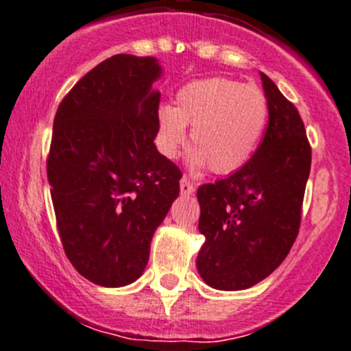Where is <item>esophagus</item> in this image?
Instances as JSON below:
<instances>
[{"label": "esophagus", "mask_w": 351, "mask_h": 351, "mask_svg": "<svg viewBox=\"0 0 351 351\" xmlns=\"http://www.w3.org/2000/svg\"><path fill=\"white\" fill-rule=\"evenodd\" d=\"M194 191H196L194 184L191 182L187 177H182V179H180V194H182V196H191Z\"/></svg>", "instance_id": "esophagus-1"}]
</instances>
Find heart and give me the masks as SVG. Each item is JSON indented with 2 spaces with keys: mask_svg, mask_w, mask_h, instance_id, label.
<instances>
[{
  "mask_svg": "<svg viewBox=\"0 0 351 351\" xmlns=\"http://www.w3.org/2000/svg\"><path fill=\"white\" fill-rule=\"evenodd\" d=\"M267 118L269 104L255 86L228 77L197 79L177 91L176 106H158L157 145L162 155L176 158L191 126L196 147L187 155L189 167L211 165L218 174H230L250 160Z\"/></svg>",
  "mask_w": 351,
  "mask_h": 351,
  "instance_id": "heart-1",
  "label": "heart"
}]
</instances>
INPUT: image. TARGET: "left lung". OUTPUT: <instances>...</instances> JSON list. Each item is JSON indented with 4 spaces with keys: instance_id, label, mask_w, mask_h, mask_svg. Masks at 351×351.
<instances>
[{
    "instance_id": "obj_1",
    "label": "left lung",
    "mask_w": 351,
    "mask_h": 351,
    "mask_svg": "<svg viewBox=\"0 0 351 351\" xmlns=\"http://www.w3.org/2000/svg\"><path fill=\"white\" fill-rule=\"evenodd\" d=\"M269 125L250 160L197 189L199 233L196 267L218 291H243L269 277L287 256L301 223L311 171V147L294 104L260 72Z\"/></svg>"
}]
</instances>
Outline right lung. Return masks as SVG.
Returning <instances> with one entry per match:
<instances>
[{"mask_svg":"<svg viewBox=\"0 0 351 351\" xmlns=\"http://www.w3.org/2000/svg\"><path fill=\"white\" fill-rule=\"evenodd\" d=\"M155 57L118 53L69 91L53 120L47 177L74 269L103 287L135 282L182 174L155 147Z\"/></svg>","mask_w":351,"mask_h":351,"instance_id":"add662e5","label":"right lung"}]
</instances>
